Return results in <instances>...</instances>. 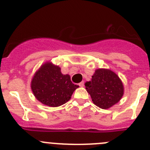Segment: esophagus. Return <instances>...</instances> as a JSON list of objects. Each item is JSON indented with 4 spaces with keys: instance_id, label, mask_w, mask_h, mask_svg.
Wrapping results in <instances>:
<instances>
[{
    "instance_id": "34e87169",
    "label": "esophagus",
    "mask_w": 150,
    "mask_h": 150,
    "mask_svg": "<svg viewBox=\"0 0 150 150\" xmlns=\"http://www.w3.org/2000/svg\"><path fill=\"white\" fill-rule=\"evenodd\" d=\"M79 86H80V87H83V86H84V82L83 81H81V83H79Z\"/></svg>"
}]
</instances>
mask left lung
Here are the masks:
<instances>
[{
    "mask_svg": "<svg viewBox=\"0 0 150 150\" xmlns=\"http://www.w3.org/2000/svg\"><path fill=\"white\" fill-rule=\"evenodd\" d=\"M87 93L96 106L107 109L120 100L123 85L117 75L108 69L96 70L90 81L85 83Z\"/></svg>",
    "mask_w": 150,
    "mask_h": 150,
    "instance_id": "left-lung-1",
    "label": "left lung"
}]
</instances>
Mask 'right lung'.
Segmentation results:
<instances>
[{
	"label": "right lung",
	"instance_id": "add662e5",
	"mask_svg": "<svg viewBox=\"0 0 150 150\" xmlns=\"http://www.w3.org/2000/svg\"><path fill=\"white\" fill-rule=\"evenodd\" d=\"M78 87L71 81L69 75H63L60 67L51 63L42 66L31 81L35 97L50 107H58L68 102Z\"/></svg>",
	"mask_w": 150,
	"mask_h": 150
}]
</instances>
